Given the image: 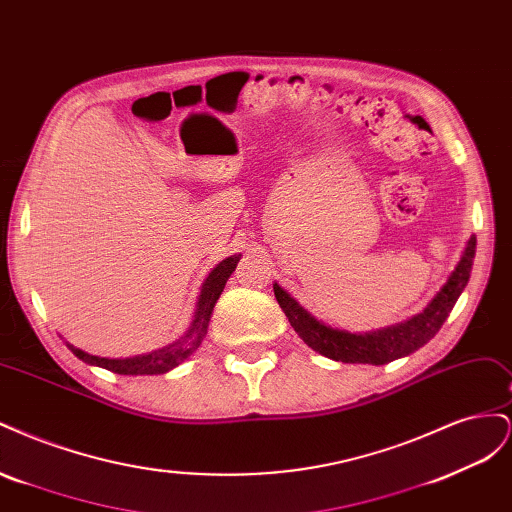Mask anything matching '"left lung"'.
Instances as JSON below:
<instances>
[{"label": "left lung", "instance_id": "left-lung-1", "mask_svg": "<svg viewBox=\"0 0 512 512\" xmlns=\"http://www.w3.org/2000/svg\"><path fill=\"white\" fill-rule=\"evenodd\" d=\"M474 254L476 237L472 235L455 271L421 314L408 318L406 322H399L395 327L371 333H348L333 329L329 324L316 320L282 286L273 284V292L277 303L284 309L290 327L299 333V337L312 350L327 356V359L342 363L384 365L423 348L440 331L444 320L455 307L459 294L468 286Z\"/></svg>", "mask_w": 512, "mask_h": 512}]
</instances>
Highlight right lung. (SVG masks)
I'll return each mask as SVG.
<instances>
[{
  "instance_id": "obj_1",
  "label": "right lung",
  "mask_w": 512,
  "mask_h": 512,
  "mask_svg": "<svg viewBox=\"0 0 512 512\" xmlns=\"http://www.w3.org/2000/svg\"><path fill=\"white\" fill-rule=\"evenodd\" d=\"M239 256H230L226 260H222L218 267H215L209 277L205 280L203 288H200V297L196 303V312H194V320L190 324L188 333H185L179 342L170 344L162 350H156L151 354H141V356H130V359H102V356L83 352L81 348H76L72 344L66 342V346L72 350L74 356L87 365H96V367H104L113 374H121V376H153V374H166L173 367H177L179 363H183L188 356L200 346L205 335H207V327L211 320V312L215 303H218L220 294L228 282V277L232 275V271L237 269Z\"/></svg>"
}]
</instances>
